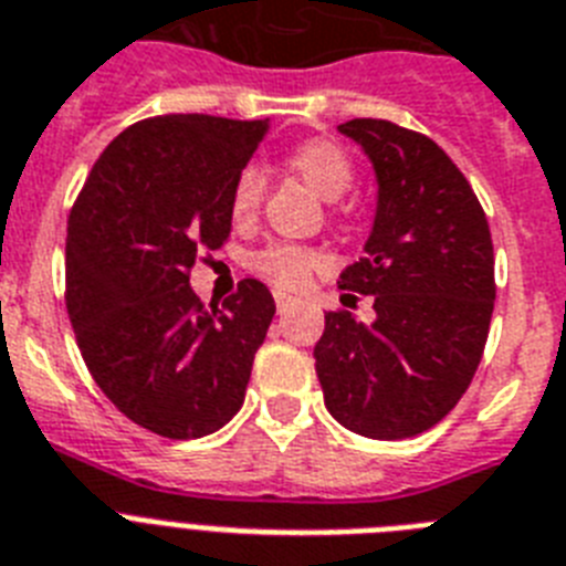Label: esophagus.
Segmentation results:
<instances>
[{"mask_svg": "<svg viewBox=\"0 0 566 566\" xmlns=\"http://www.w3.org/2000/svg\"><path fill=\"white\" fill-rule=\"evenodd\" d=\"M293 305H296V298L287 296V293H275V311L287 313Z\"/></svg>", "mask_w": 566, "mask_h": 566, "instance_id": "obj_1", "label": "esophagus"}]
</instances>
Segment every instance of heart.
Here are the masks:
<instances>
[{"mask_svg": "<svg viewBox=\"0 0 566 566\" xmlns=\"http://www.w3.org/2000/svg\"><path fill=\"white\" fill-rule=\"evenodd\" d=\"M287 169L305 180L311 192L319 195L322 201H339L354 184V164L345 149L331 140H307V144L296 146L287 155ZM261 192H264V180H261L259 169L253 166L241 169L230 192V216L235 224H253L261 207ZM253 268L275 287L298 291L311 279L313 270L322 268V255L305 250V247L273 244L255 255Z\"/></svg>", "mask_w": 566, "mask_h": 566, "instance_id": "b5f03b06", "label": "heart"}]
</instances>
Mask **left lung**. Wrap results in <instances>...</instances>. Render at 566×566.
Masks as SVG:
<instances>
[{
  "label": "left lung",
  "instance_id": "obj_1",
  "mask_svg": "<svg viewBox=\"0 0 566 566\" xmlns=\"http://www.w3.org/2000/svg\"><path fill=\"white\" fill-rule=\"evenodd\" d=\"M339 132L377 178L365 255L342 270L339 287L374 296L377 316L363 325L327 313L313 359L336 422L406 440L443 420L478 371L495 307L492 235L469 180L434 140L371 117Z\"/></svg>",
  "mask_w": 566,
  "mask_h": 566
}]
</instances>
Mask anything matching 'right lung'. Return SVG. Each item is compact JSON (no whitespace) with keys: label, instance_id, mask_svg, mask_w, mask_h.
Masks as SVG:
<instances>
[{"label":"right lung","instance_id":"1","mask_svg":"<svg viewBox=\"0 0 566 566\" xmlns=\"http://www.w3.org/2000/svg\"><path fill=\"white\" fill-rule=\"evenodd\" d=\"M270 120L149 117L114 137L69 218L65 307L99 391L172 440L218 431L244 402L275 302L244 279L224 311L189 287L230 235V192Z\"/></svg>","mask_w":566,"mask_h":566}]
</instances>
